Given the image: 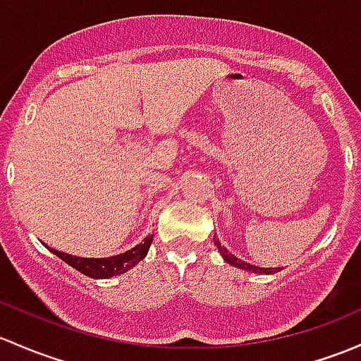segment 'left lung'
I'll use <instances>...</instances> for the list:
<instances>
[{
	"mask_svg": "<svg viewBox=\"0 0 361 361\" xmlns=\"http://www.w3.org/2000/svg\"><path fill=\"white\" fill-rule=\"evenodd\" d=\"M214 244H216V247H218L219 254L223 256V259H225L226 263L231 264V267H235V268H240V270H245V271H250V273H259V275H273V273L282 270V268H261V267H256V264L247 263V261L238 259L237 256H233V254L228 252V250L225 249V245H221L219 238H216V237H214Z\"/></svg>",
	"mask_w": 361,
	"mask_h": 361,
	"instance_id": "1",
	"label": "left lung"
}]
</instances>
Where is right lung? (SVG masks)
Wrapping results in <instances>:
<instances>
[{
  "instance_id": "right-lung-1",
  "label": "right lung",
  "mask_w": 361,
  "mask_h": 361,
  "mask_svg": "<svg viewBox=\"0 0 361 361\" xmlns=\"http://www.w3.org/2000/svg\"><path fill=\"white\" fill-rule=\"evenodd\" d=\"M152 240H154V235H147L140 244H136L135 247L123 254H116L111 257H81V256H72V254L62 252V250L56 249H48L51 250L55 256H59L60 259L66 261L67 264L72 268H75L82 275L91 276V279H112L116 275H123L128 270H131L135 264H138L143 257L149 252Z\"/></svg>"
}]
</instances>
